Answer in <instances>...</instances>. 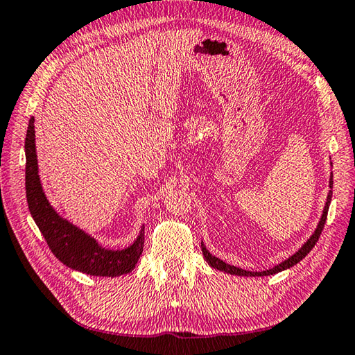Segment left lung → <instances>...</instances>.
I'll return each mask as SVG.
<instances>
[{
  "mask_svg": "<svg viewBox=\"0 0 355 355\" xmlns=\"http://www.w3.org/2000/svg\"><path fill=\"white\" fill-rule=\"evenodd\" d=\"M329 189H333V174H331V177H329ZM331 196H333V191H329V193L327 196L325 207H324V211H322V216H320V220H319V224H318V227L315 230V233L310 236L309 241L304 243L301 248L296 251L293 255H291L289 259L282 261V263H279V265L274 266L272 269H266V270H263V272H251V270H245V269H241V268H236L233 265H228V263H225L224 260H220V259L215 257V255H211L207 251V248H205V246H204V243L201 242L204 259L207 260V263H209L211 268H215V269L222 270V272H227V274H232V275H239V277H265V275H274V274H277V272H282L284 269H289V268L295 266L296 263H300L304 257H306V255L313 250V246L316 245L318 239H319L320 233H322L324 225H325L328 209H329V202H331Z\"/></svg>",
  "mask_w": 355,
  "mask_h": 355,
  "instance_id": "left-lung-1",
  "label": "left lung"
}]
</instances>
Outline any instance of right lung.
<instances>
[{"label":"right lung","instance_id":"add662e5","mask_svg":"<svg viewBox=\"0 0 355 355\" xmlns=\"http://www.w3.org/2000/svg\"><path fill=\"white\" fill-rule=\"evenodd\" d=\"M35 118L26 136V192L33 219L45 237L49 250L63 265L87 275L119 277L133 270L144 251L145 227L133 245L125 250H105L83 230L63 219L48 202L40 184L35 144Z\"/></svg>","mask_w":355,"mask_h":355}]
</instances>
